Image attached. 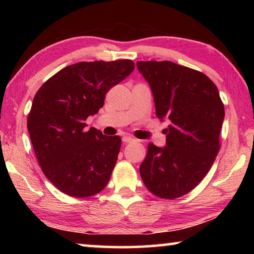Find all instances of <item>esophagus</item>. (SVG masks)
Returning a JSON list of instances; mask_svg holds the SVG:
<instances>
[{"mask_svg": "<svg viewBox=\"0 0 254 254\" xmlns=\"http://www.w3.org/2000/svg\"><path fill=\"white\" fill-rule=\"evenodd\" d=\"M122 141L124 143H130V142H132V141H134V139H133V137L130 135H124L122 137Z\"/></svg>", "mask_w": 254, "mask_h": 254, "instance_id": "34e87169", "label": "esophagus"}]
</instances>
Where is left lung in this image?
I'll return each mask as SVG.
<instances>
[{
    "instance_id": "obj_1",
    "label": "left lung",
    "mask_w": 254,
    "mask_h": 254,
    "mask_svg": "<svg viewBox=\"0 0 254 254\" xmlns=\"http://www.w3.org/2000/svg\"><path fill=\"white\" fill-rule=\"evenodd\" d=\"M153 94L156 115L169 122L166 147L148 144L140 166L153 195L175 199L188 194L213 166L220 151L224 105L218 89L203 72L173 62H137Z\"/></svg>"
}]
</instances>
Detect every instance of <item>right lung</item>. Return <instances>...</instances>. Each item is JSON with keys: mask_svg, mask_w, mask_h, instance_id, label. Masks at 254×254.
<instances>
[{"mask_svg": "<svg viewBox=\"0 0 254 254\" xmlns=\"http://www.w3.org/2000/svg\"><path fill=\"white\" fill-rule=\"evenodd\" d=\"M133 69L130 59L81 62L63 68L37 92L28 115L30 139L41 170L64 194L84 198L109 183L121 137L87 130L85 121Z\"/></svg>", "mask_w": 254, "mask_h": 254, "instance_id": "add662e5", "label": "right lung"}]
</instances>
